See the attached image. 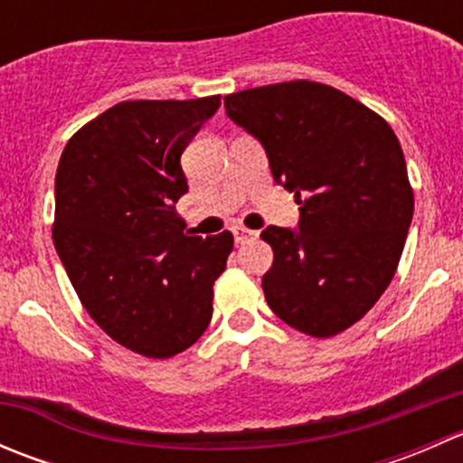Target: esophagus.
Wrapping results in <instances>:
<instances>
[{
  "label": "esophagus",
  "mask_w": 463,
  "mask_h": 463,
  "mask_svg": "<svg viewBox=\"0 0 463 463\" xmlns=\"http://www.w3.org/2000/svg\"><path fill=\"white\" fill-rule=\"evenodd\" d=\"M232 237H235V244H246V241L255 240V237H258V232L249 231V228H244V226H235L232 228Z\"/></svg>",
  "instance_id": "1"
}]
</instances>
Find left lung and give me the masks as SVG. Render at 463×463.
Wrapping results in <instances>:
<instances>
[{
    "label": "left lung",
    "mask_w": 463,
    "mask_h": 463,
    "mask_svg": "<svg viewBox=\"0 0 463 463\" xmlns=\"http://www.w3.org/2000/svg\"><path fill=\"white\" fill-rule=\"evenodd\" d=\"M223 105L300 205L296 231H261L273 249L266 302L302 334H340L376 305L403 253L414 194L399 138L374 111L320 82L246 89Z\"/></svg>",
    "instance_id": "8db88e82"
}]
</instances>
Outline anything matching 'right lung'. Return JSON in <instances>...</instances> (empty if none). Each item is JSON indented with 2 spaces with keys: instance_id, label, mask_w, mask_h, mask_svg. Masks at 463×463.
Here are the masks:
<instances>
[{
  "instance_id": "right-lung-1",
  "label": "right lung",
  "mask_w": 463,
  "mask_h": 463,
  "mask_svg": "<svg viewBox=\"0 0 463 463\" xmlns=\"http://www.w3.org/2000/svg\"><path fill=\"white\" fill-rule=\"evenodd\" d=\"M219 98L118 102L60 156L55 250L87 314L141 356L184 352L213 318L232 235L184 231L176 202L188 193L181 154Z\"/></svg>"
}]
</instances>
